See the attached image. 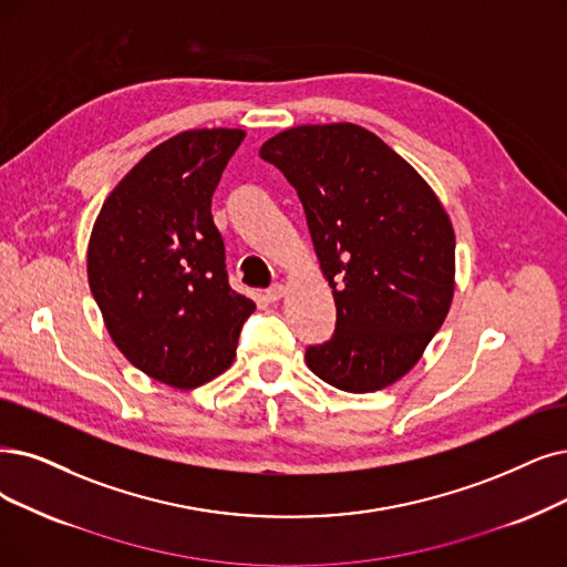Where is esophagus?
I'll list each match as a JSON object with an SVG mask.
<instances>
[{
	"label": "esophagus",
	"instance_id": "34e87169",
	"mask_svg": "<svg viewBox=\"0 0 567 567\" xmlns=\"http://www.w3.org/2000/svg\"><path fill=\"white\" fill-rule=\"evenodd\" d=\"M286 296V286L281 284V281H277V284H271L267 290H265V300L267 302H277V300H281Z\"/></svg>",
	"mask_w": 567,
	"mask_h": 567
}]
</instances>
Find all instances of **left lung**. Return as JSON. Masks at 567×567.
<instances>
[{
    "instance_id": "1",
    "label": "left lung",
    "mask_w": 567,
    "mask_h": 567,
    "mask_svg": "<svg viewBox=\"0 0 567 567\" xmlns=\"http://www.w3.org/2000/svg\"><path fill=\"white\" fill-rule=\"evenodd\" d=\"M260 157L298 190L337 328L309 347V370L330 386L372 393L410 372L454 300L456 237L423 176L353 123L298 125Z\"/></svg>"
}]
</instances>
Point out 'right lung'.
<instances>
[{
	"instance_id": "obj_1",
	"label": "right lung",
	"mask_w": 567,
	"mask_h": 567,
	"mask_svg": "<svg viewBox=\"0 0 567 567\" xmlns=\"http://www.w3.org/2000/svg\"><path fill=\"white\" fill-rule=\"evenodd\" d=\"M244 137L188 130L148 151L104 199L87 244V284L113 344L181 391L233 365L256 309L228 284L212 216V195Z\"/></svg>"
}]
</instances>
